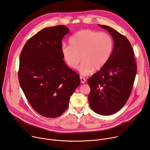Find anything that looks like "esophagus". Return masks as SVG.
I'll return each instance as SVG.
<instances>
[{
    "label": "esophagus",
    "mask_w": 150,
    "mask_h": 150,
    "mask_svg": "<svg viewBox=\"0 0 150 150\" xmlns=\"http://www.w3.org/2000/svg\"><path fill=\"white\" fill-rule=\"evenodd\" d=\"M80 79H81V83L82 84H84L86 82V79L82 76H80Z\"/></svg>",
    "instance_id": "1"
}]
</instances>
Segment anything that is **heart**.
I'll list each match as a JSON object with an SVG mask.
<instances>
[{
	"label": "heart",
	"mask_w": 150,
	"mask_h": 150,
	"mask_svg": "<svg viewBox=\"0 0 150 150\" xmlns=\"http://www.w3.org/2000/svg\"><path fill=\"white\" fill-rule=\"evenodd\" d=\"M70 45H63L61 52L63 60L72 69L78 67L81 75H88L94 70L99 71L111 57L114 41L106 32L83 29L76 32L69 39Z\"/></svg>",
	"instance_id": "b5f03b06"
}]
</instances>
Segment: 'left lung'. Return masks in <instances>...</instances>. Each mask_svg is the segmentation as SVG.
Returning <instances> with one entry per match:
<instances>
[{
	"label": "left lung",
	"mask_w": 150,
	"mask_h": 150,
	"mask_svg": "<svg viewBox=\"0 0 150 150\" xmlns=\"http://www.w3.org/2000/svg\"><path fill=\"white\" fill-rule=\"evenodd\" d=\"M99 25L112 36L114 48L103 67L88 79L90 87L88 102L94 112L109 115L120 111L126 103L137 67L129 40L111 27Z\"/></svg>",
	"instance_id": "8db88e82"
}]
</instances>
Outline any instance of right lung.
Segmentation results:
<instances>
[{
  "mask_svg": "<svg viewBox=\"0 0 150 150\" xmlns=\"http://www.w3.org/2000/svg\"><path fill=\"white\" fill-rule=\"evenodd\" d=\"M64 25L45 28L25 44L20 57L18 80L33 110L48 118L61 115L80 84L79 75L63 60Z\"/></svg>",
  "mask_w": 150,
  "mask_h": 150,
  "instance_id": "obj_1",
  "label": "right lung"
}]
</instances>
